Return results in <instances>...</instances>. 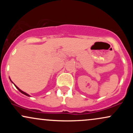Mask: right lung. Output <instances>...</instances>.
Listing matches in <instances>:
<instances>
[{"mask_svg": "<svg viewBox=\"0 0 133 133\" xmlns=\"http://www.w3.org/2000/svg\"><path fill=\"white\" fill-rule=\"evenodd\" d=\"M10 81H11V80H10ZM15 85V84H14ZM15 86H16V88H17V89L18 90H19V91H20V92H21V93H22V94H24V95H25V96H29V94H27V93H25V92H24V91H21V89H19V88H18V87L17 86H16V85H15Z\"/></svg>", "mask_w": 133, "mask_h": 133, "instance_id": "obj_1", "label": "right lung"}]
</instances>
